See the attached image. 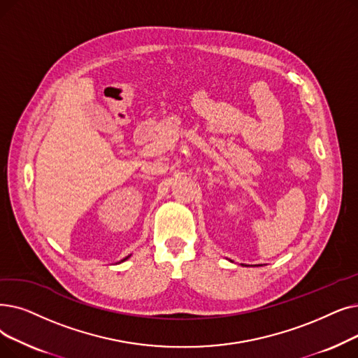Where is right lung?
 <instances>
[{
  "instance_id": "add662e5",
  "label": "right lung",
  "mask_w": 358,
  "mask_h": 358,
  "mask_svg": "<svg viewBox=\"0 0 358 358\" xmlns=\"http://www.w3.org/2000/svg\"><path fill=\"white\" fill-rule=\"evenodd\" d=\"M126 259H127V257H126Z\"/></svg>"
}]
</instances>
